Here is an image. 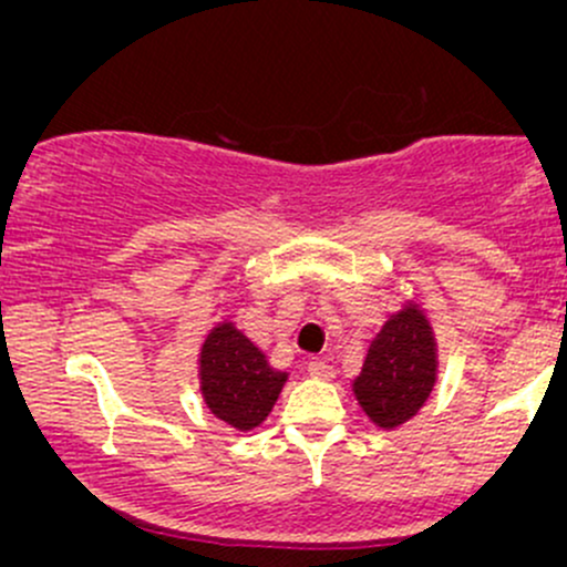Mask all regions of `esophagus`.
<instances>
[{
  "instance_id": "obj_1",
  "label": "esophagus",
  "mask_w": 567,
  "mask_h": 567,
  "mask_svg": "<svg viewBox=\"0 0 567 567\" xmlns=\"http://www.w3.org/2000/svg\"><path fill=\"white\" fill-rule=\"evenodd\" d=\"M306 370H309L315 379H333V365H330L328 360H320V357H311V360L306 362Z\"/></svg>"
}]
</instances>
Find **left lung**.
<instances>
[{
  "label": "left lung",
  "instance_id": "1",
  "mask_svg": "<svg viewBox=\"0 0 567 567\" xmlns=\"http://www.w3.org/2000/svg\"><path fill=\"white\" fill-rule=\"evenodd\" d=\"M437 379L432 328L410 303L381 328L370 343L362 373L354 379L360 405L381 429L405 424L419 413Z\"/></svg>",
  "mask_w": 567,
  "mask_h": 567
}]
</instances>
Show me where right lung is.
I'll return each instance as SVG.
<instances>
[{
	"label": "right lung",
	"instance_id": "right-lung-1",
	"mask_svg": "<svg viewBox=\"0 0 567 567\" xmlns=\"http://www.w3.org/2000/svg\"><path fill=\"white\" fill-rule=\"evenodd\" d=\"M199 381L207 408L229 426L247 432L269 415L288 375L271 368L250 338L224 322L202 347Z\"/></svg>",
	"mask_w": 567,
	"mask_h": 567
}]
</instances>
